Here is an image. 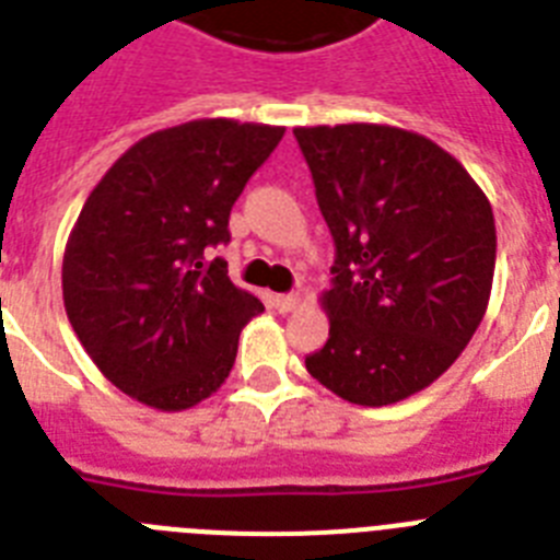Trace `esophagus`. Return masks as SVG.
<instances>
[{
	"instance_id": "1",
	"label": "esophagus",
	"mask_w": 560,
	"mask_h": 560,
	"mask_svg": "<svg viewBox=\"0 0 560 560\" xmlns=\"http://www.w3.org/2000/svg\"><path fill=\"white\" fill-rule=\"evenodd\" d=\"M271 303H275V308L277 312H291V308H298V303H300V298L298 294H275V298H271Z\"/></svg>"
}]
</instances>
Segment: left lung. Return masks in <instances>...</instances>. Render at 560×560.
Returning <instances> with one entry per match:
<instances>
[{
  "mask_svg": "<svg viewBox=\"0 0 560 560\" xmlns=\"http://www.w3.org/2000/svg\"><path fill=\"white\" fill-rule=\"evenodd\" d=\"M337 257L308 374L346 402H402L458 360L495 271L490 200L451 152L388 124L294 127Z\"/></svg>",
  "mask_w": 560,
  "mask_h": 560,
  "instance_id": "8db88e82",
  "label": "left lung"
}]
</instances>
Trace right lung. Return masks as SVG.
<instances>
[{"mask_svg": "<svg viewBox=\"0 0 560 560\" xmlns=\"http://www.w3.org/2000/svg\"><path fill=\"white\" fill-rule=\"evenodd\" d=\"M285 127L198 118L132 143L109 166L61 262L67 319L118 390L186 410L226 382L237 337L262 303L226 260L229 212Z\"/></svg>", "mask_w": 560, "mask_h": 560, "instance_id": "obj_1", "label": "right lung"}]
</instances>
